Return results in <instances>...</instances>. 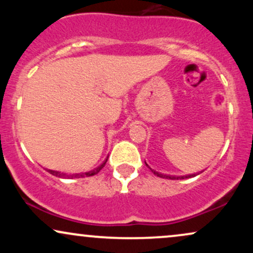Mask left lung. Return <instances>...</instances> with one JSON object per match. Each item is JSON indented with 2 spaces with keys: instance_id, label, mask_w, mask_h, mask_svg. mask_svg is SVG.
Instances as JSON below:
<instances>
[{
  "instance_id": "obj_1",
  "label": "left lung",
  "mask_w": 253,
  "mask_h": 253,
  "mask_svg": "<svg viewBox=\"0 0 253 253\" xmlns=\"http://www.w3.org/2000/svg\"><path fill=\"white\" fill-rule=\"evenodd\" d=\"M145 164H146V163H145ZM146 165H147V164H146ZM147 167H149V165H147ZM149 168H150V167H149ZM150 170L152 171V172L155 173V175H157L158 177H162V178H168V179H184V178H189V177H191V176H179V177H175V176H170V175H164V173H159L158 171L151 169V168H150Z\"/></svg>"
}]
</instances>
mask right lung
I'll return each instance as SVG.
<instances>
[{"label": "right lung", "instance_id": "right-lung-1", "mask_svg": "<svg viewBox=\"0 0 253 253\" xmlns=\"http://www.w3.org/2000/svg\"><path fill=\"white\" fill-rule=\"evenodd\" d=\"M106 163H107V159L106 161L103 162L102 164L100 165V167H97L96 169H94V170H91V171H88V172H83V173H76V175H65V173H63V172H58V171H54V170H47L48 172L50 173H52V175L53 176H57V177H62V178H70V177H77V178H80V177H89V176H94V175H96V173H98L100 172V170L102 169V168L104 167V165H106Z\"/></svg>", "mask_w": 253, "mask_h": 253}]
</instances>
